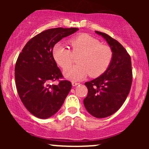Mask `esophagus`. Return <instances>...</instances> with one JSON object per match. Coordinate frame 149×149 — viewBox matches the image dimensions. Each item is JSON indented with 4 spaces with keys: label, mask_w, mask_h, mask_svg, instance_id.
<instances>
[{
    "label": "esophagus",
    "mask_w": 149,
    "mask_h": 149,
    "mask_svg": "<svg viewBox=\"0 0 149 149\" xmlns=\"http://www.w3.org/2000/svg\"><path fill=\"white\" fill-rule=\"evenodd\" d=\"M79 83H76V82H72V85L73 86H76V85H79Z\"/></svg>",
    "instance_id": "1"
}]
</instances>
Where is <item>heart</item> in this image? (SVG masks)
I'll return each mask as SVG.
<instances>
[{
  "label": "heart",
  "mask_w": 149,
  "mask_h": 149,
  "mask_svg": "<svg viewBox=\"0 0 149 149\" xmlns=\"http://www.w3.org/2000/svg\"><path fill=\"white\" fill-rule=\"evenodd\" d=\"M69 45L70 49L59 43L56 44L52 52L55 62L61 69H67L64 75L67 79L76 81L88 75L91 78H97L104 74L111 64L113 57L111 47L102 44L88 34H80L73 38ZM74 57H77L78 64L70 68Z\"/></svg>",
  "instance_id": "obj_1"
}]
</instances>
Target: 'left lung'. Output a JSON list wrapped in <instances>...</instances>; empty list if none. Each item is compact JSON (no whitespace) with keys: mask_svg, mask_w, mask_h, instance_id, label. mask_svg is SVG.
<instances>
[{"mask_svg":"<svg viewBox=\"0 0 149 149\" xmlns=\"http://www.w3.org/2000/svg\"><path fill=\"white\" fill-rule=\"evenodd\" d=\"M95 32L107 40L113 57L104 74L85 83L88 93L83 104L89 113L102 118L111 116L122 107L130 91L132 71L131 57L123 46L107 33Z\"/></svg>","mask_w":149,"mask_h":149,"instance_id":"1","label":"left lung"}]
</instances>
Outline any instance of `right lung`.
<instances>
[{
  "label": "right lung",
  "instance_id": "1",
  "mask_svg": "<svg viewBox=\"0 0 149 149\" xmlns=\"http://www.w3.org/2000/svg\"><path fill=\"white\" fill-rule=\"evenodd\" d=\"M78 28H54L30 39L19 54L15 67L17 90L26 109L34 116L46 119L59 110L71 89L52 57L54 45ZM58 80L57 85L50 83Z\"/></svg>",
  "mask_w": 149,
  "mask_h": 149
}]
</instances>
